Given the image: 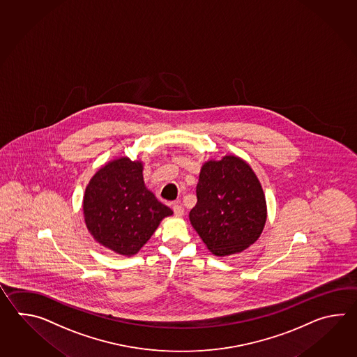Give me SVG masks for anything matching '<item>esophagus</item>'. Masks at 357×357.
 <instances>
[{"instance_id": "34e87169", "label": "esophagus", "mask_w": 357, "mask_h": 357, "mask_svg": "<svg viewBox=\"0 0 357 357\" xmlns=\"http://www.w3.org/2000/svg\"><path fill=\"white\" fill-rule=\"evenodd\" d=\"M174 213H175L176 217H182L183 215V206L178 203L174 204Z\"/></svg>"}]
</instances>
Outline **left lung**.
Masks as SVG:
<instances>
[{"instance_id": "left-lung-1", "label": "left lung", "mask_w": 357, "mask_h": 357, "mask_svg": "<svg viewBox=\"0 0 357 357\" xmlns=\"http://www.w3.org/2000/svg\"><path fill=\"white\" fill-rule=\"evenodd\" d=\"M197 205L190 211L191 226L217 257L246 250L258 240L266 222L261 183L250 165L226 154L200 169Z\"/></svg>"}]
</instances>
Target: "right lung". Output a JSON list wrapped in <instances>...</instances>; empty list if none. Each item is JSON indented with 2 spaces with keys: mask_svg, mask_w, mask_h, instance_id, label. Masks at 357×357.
Returning a JSON list of instances; mask_svg holds the SVG:
<instances>
[{
  "mask_svg": "<svg viewBox=\"0 0 357 357\" xmlns=\"http://www.w3.org/2000/svg\"><path fill=\"white\" fill-rule=\"evenodd\" d=\"M143 162L120 157L91 177L83 199L84 220L93 238L123 257L137 254L174 212L145 186Z\"/></svg>",
  "mask_w": 357,
  "mask_h": 357,
  "instance_id": "add662e5",
  "label": "right lung"
}]
</instances>
